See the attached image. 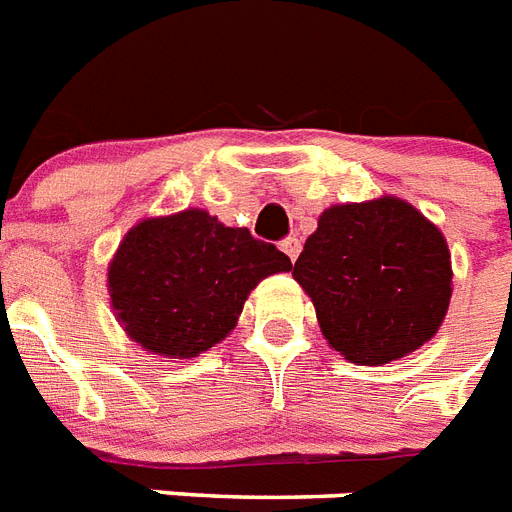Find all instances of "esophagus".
Masks as SVG:
<instances>
[{
  "label": "esophagus",
  "instance_id": "esophagus-1",
  "mask_svg": "<svg viewBox=\"0 0 512 512\" xmlns=\"http://www.w3.org/2000/svg\"><path fill=\"white\" fill-rule=\"evenodd\" d=\"M280 251L285 253L290 261H296L298 253H301V240H298V237H285L280 243Z\"/></svg>",
  "mask_w": 512,
  "mask_h": 512
}]
</instances>
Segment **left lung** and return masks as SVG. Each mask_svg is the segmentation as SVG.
<instances>
[{
	"mask_svg": "<svg viewBox=\"0 0 512 512\" xmlns=\"http://www.w3.org/2000/svg\"><path fill=\"white\" fill-rule=\"evenodd\" d=\"M293 277L312 298L325 341L357 365H388L420 349L452 298L447 240L394 195L325 208Z\"/></svg>",
	"mask_w": 512,
	"mask_h": 512,
	"instance_id": "obj_1",
	"label": "left lung"
}]
</instances>
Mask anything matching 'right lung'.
<instances>
[{
	"instance_id": "1",
	"label": "right lung",
	"mask_w": 512,
	"mask_h": 512,
	"mask_svg": "<svg viewBox=\"0 0 512 512\" xmlns=\"http://www.w3.org/2000/svg\"><path fill=\"white\" fill-rule=\"evenodd\" d=\"M290 259L245 227H224L203 208L147 216L108 264L116 320L134 343L166 359H192L235 330L245 298Z\"/></svg>"
}]
</instances>
